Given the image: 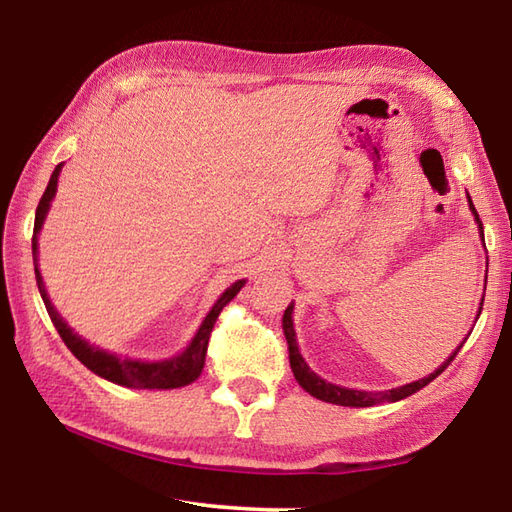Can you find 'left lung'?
<instances>
[{"mask_svg":"<svg viewBox=\"0 0 512 512\" xmlns=\"http://www.w3.org/2000/svg\"><path fill=\"white\" fill-rule=\"evenodd\" d=\"M467 203H470V210L474 214V221L479 223V235L483 239V223L479 219V214L474 210V203L470 194H467ZM485 282H488V271H485ZM481 309H483V298H481V307H479V314L481 316ZM293 305L287 307L282 316V329H284V336H287V343H289V363H291V370H293V377H296L298 384L305 388L309 395H314L316 400H323L329 404H339V406H375V404H384V402H397V400H404V397H409L413 393H418L420 388H424L429 384V381L436 379L440 372H443L449 363L454 361V357L458 354V350L463 348V343L467 339H463V343L458 345V348L449 354V359L440 366L438 370H433L431 375L422 377L418 381H411V384H404V386H397L391 388V391H381V393H368V391H354V388H345V386H336V384H329L323 377H318L314 370L307 366V361L302 359V354L298 350V341H296V329H293ZM470 336V334H467Z\"/></svg>","mask_w":512,"mask_h":512,"instance_id":"obj_1","label":"left lung"}]
</instances>
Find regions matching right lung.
Instances as JSON below:
<instances>
[{
	"label": "right lung",
	"instance_id": "obj_1",
	"mask_svg": "<svg viewBox=\"0 0 512 512\" xmlns=\"http://www.w3.org/2000/svg\"><path fill=\"white\" fill-rule=\"evenodd\" d=\"M60 169H63V162L58 164L54 173H51L49 185L45 189V194H42V198H40L38 210H36V225H33V239H31L38 291L42 296V302H45L51 323H54V327L58 329L60 339L65 341L69 352H72L85 368L92 370L94 375L112 381V384L128 386V388H149V391H151V388H158V391H167V388H180V386L192 384V381H196L198 375L203 372L207 343H210V334H212V327L216 323V318H219L221 309L228 305V302L241 291V287H244L246 280H237L235 284H232V287H228L221 293V298L214 302L210 314L205 316L201 327H198V332L194 334L192 343H189L187 348L178 354V357H171V359H164V361H135V359H128V357L121 359V357H117V354H110V352L101 350V348H94V345H90L88 341L81 339L79 334H74V329L65 323L63 316L58 314L54 305H51V300L47 296V289H45V282H42V275H40V268H38V232L42 228V223H45V216L49 212L51 201H54V196H56Z\"/></svg>",
	"mask_w": 512,
	"mask_h": 512
}]
</instances>
